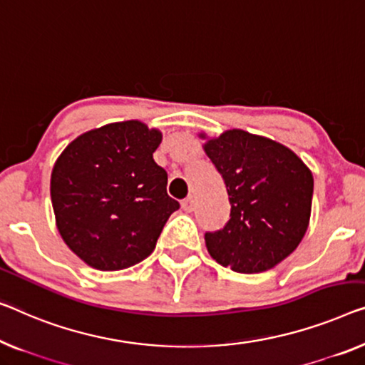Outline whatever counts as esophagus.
I'll list each match as a JSON object with an SVG mask.
<instances>
[{
    "label": "esophagus",
    "mask_w": 365,
    "mask_h": 365,
    "mask_svg": "<svg viewBox=\"0 0 365 365\" xmlns=\"http://www.w3.org/2000/svg\"><path fill=\"white\" fill-rule=\"evenodd\" d=\"M182 208L187 211V213H190V211H193L195 210V200H193V197H188V198H185L183 201H182Z\"/></svg>",
    "instance_id": "34e87169"
}]
</instances>
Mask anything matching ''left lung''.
<instances>
[{
	"mask_svg": "<svg viewBox=\"0 0 365 365\" xmlns=\"http://www.w3.org/2000/svg\"><path fill=\"white\" fill-rule=\"evenodd\" d=\"M225 180L230 220L205 232L217 264L239 274H259L282 262L304 236L312 213L313 175L290 149L232 129L205 144Z\"/></svg>",
	"mask_w": 365,
	"mask_h": 365,
	"instance_id": "8db88e82",
	"label": "left lung"
}]
</instances>
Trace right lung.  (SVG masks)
I'll return each mask as SVG.
<instances>
[{
	"label": "right lung",
	"mask_w": 365,
	"mask_h": 365,
	"mask_svg": "<svg viewBox=\"0 0 365 365\" xmlns=\"http://www.w3.org/2000/svg\"><path fill=\"white\" fill-rule=\"evenodd\" d=\"M162 140L139 121L88 130L58 157L51 197L65 244L98 270H123L149 257L165 222L180 208L155 164Z\"/></svg>",
	"instance_id": "1"
}]
</instances>
